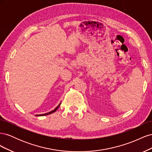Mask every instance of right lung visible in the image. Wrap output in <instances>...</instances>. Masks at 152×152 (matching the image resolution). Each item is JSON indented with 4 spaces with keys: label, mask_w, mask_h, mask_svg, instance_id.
Masks as SVG:
<instances>
[{
    "label": "right lung",
    "mask_w": 152,
    "mask_h": 152,
    "mask_svg": "<svg viewBox=\"0 0 152 152\" xmlns=\"http://www.w3.org/2000/svg\"><path fill=\"white\" fill-rule=\"evenodd\" d=\"M60 104H61V103L58 104V106L57 107L55 108H54L53 110H52L51 112H48V113H44V114H41V115H37L36 116H44V115H49V114H50V113H54V112H56V111L57 109H58V108L59 107V106H60Z\"/></svg>",
    "instance_id": "obj_1"
}]
</instances>
